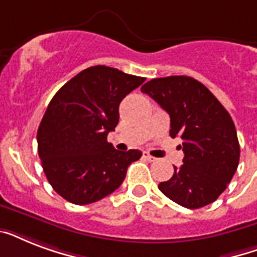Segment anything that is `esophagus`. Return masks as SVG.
Here are the masks:
<instances>
[{
  "mask_svg": "<svg viewBox=\"0 0 257 257\" xmlns=\"http://www.w3.org/2000/svg\"><path fill=\"white\" fill-rule=\"evenodd\" d=\"M143 157H144V159H147V160H148L149 163H155V161H157L156 157L151 156V155H149L148 152H144V155H143Z\"/></svg>",
  "mask_w": 257,
  "mask_h": 257,
  "instance_id": "1",
  "label": "esophagus"
}]
</instances>
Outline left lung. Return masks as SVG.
Listing matches in <instances>:
<instances>
[{
  "label": "left lung",
  "mask_w": 257,
  "mask_h": 257,
  "mask_svg": "<svg viewBox=\"0 0 257 257\" xmlns=\"http://www.w3.org/2000/svg\"><path fill=\"white\" fill-rule=\"evenodd\" d=\"M171 117L172 139H181L183 165L175 167L159 189L189 209L219 197L235 175L240 159L237 133L229 113L211 90L188 76L153 78L141 86Z\"/></svg>",
  "instance_id": "8db88e82"
}]
</instances>
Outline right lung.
<instances>
[{
	"label": "right lung",
	"mask_w": 257,
	"mask_h": 257,
	"mask_svg": "<svg viewBox=\"0 0 257 257\" xmlns=\"http://www.w3.org/2000/svg\"><path fill=\"white\" fill-rule=\"evenodd\" d=\"M145 81L114 68L82 70L58 90L37 131L38 156L49 184L77 205L96 203L120 187L143 153L121 152L106 136L118 124V106Z\"/></svg>",
	"instance_id": "obj_1"
}]
</instances>
